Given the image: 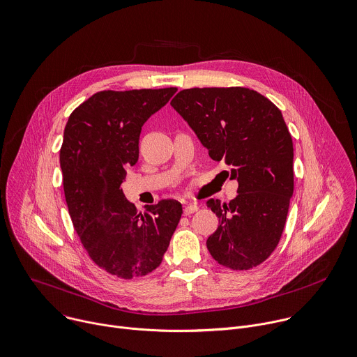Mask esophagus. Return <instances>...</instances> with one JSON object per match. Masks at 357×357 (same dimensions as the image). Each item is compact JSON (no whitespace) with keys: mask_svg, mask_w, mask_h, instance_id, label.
Here are the masks:
<instances>
[{"mask_svg":"<svg viewBox=\"0 0 357 357\" xmlns=\"http://www.w3.org/2000/svg\"><path fill=\"white\" fill-rule=\"evenodd\" d=\"M198 211V205L197 204H188L184 206V215H191V213Z\"/></svg>","mask_w":357,"mask_h":357,"instance_id":"obj_1","label":"esophagus"}]
</instances>
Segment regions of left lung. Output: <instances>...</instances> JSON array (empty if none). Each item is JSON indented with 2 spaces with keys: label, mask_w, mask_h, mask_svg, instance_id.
Here are the masks:
<instances>
[{
  "label": "left lung",
  "mask_w": 357,
  "mask_h": 357,
  "mask_svg": "<svg viewBox=\"0 0 357 357\" xmlns=\"http://www.w3.org/2000/svg\"><path fill=\"white\" fill-rule=\"evenodd\" d=\"M170 104L239 184L228 204L206 201L220 218L206 239L211 256L232 270L259 266L280 242L294 191L293 139L281 111L245 87L187 89Z\"/></svg>",
  "instance_id": "1"
}]
</instances>
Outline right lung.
Here are the masks:
<instances>
[{
    "mask_svg": "<svg viewBox=\"0 0 357 357\" xmlns=\"http://www.w3.org/2000/svg\"><path fill=\"white\" fill-rule=\"evenodd\" d=\"M176 91H100L70 114L64 128L60 167L71 222L91 260L119 278L159 267L181 218L176 199L137 212L121 188L125 169L139 159L142 126Z\"/></svg>",
    "mask_w": 357,
    "mask_h": 357,
    "instance_id": "obj_1",
    "label": "right lung"
}]
</instances>
